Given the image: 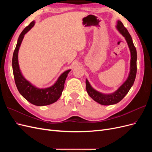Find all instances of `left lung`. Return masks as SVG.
Masks as SVG:
<instances>
[{"mask_svg": "<svg viewBox=\"0 0 152 152\" xmlns=\"http://www.w3.org/2000/svg\"><path fill=\"white\" fill-rule=\"evenodd\" d=\"M117 29L120 32V34L125 38L127 43L128 47L129 48L131 52V62H130V72L127 80L124 82L122 85L119 88L111 94H103L100 92L95 90L92 87L86 79V91L87 94L90 97L93 99L95 102L102 105H111L118 103L125 97V96L128 93L131 87L134 84L136 72H137V52L136 48L132 42L131 36L127 30L124 27L121 21H117Z\"/></svg>", "mask_w": 152, "mask_h": 152, "instance_id": "left-lung-1", "label": "left lung"}]
</instances>
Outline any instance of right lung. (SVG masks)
<instances>
[{
    "label": "right lung",
    "instance_id": "1",
    "mask_svg": "<svg viewBox=\"0 0 152 152\" xmlns=\"http://www.w3.org/2000/svg\"><path fill=\"white\" fill-rule=\"evenodd\" d=\"M35 21H31L30 25L22 31L18 39V42L15 51L13 53L12 66L14 78L17 89L23 97L25 98L30 103L36 106H45L56 102L60 98L64 89L65 80L68 73L71 70L64 72L59 77L56 82L50 87L47 88H38L31 84L22 75L18 63V51L24 38L25 35L35 25Z\"/></svg>",
    "mask_w": 152,
    "mask_h": 152
}]
</instances>
